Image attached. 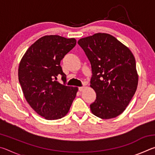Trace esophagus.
I'll return each mask as SVG.
<instances>
[{
	"label": "esophagus",
	"instance_id": "34e87169",
	"mask_svg": "<svg viewBox=\"0 0 155 155\" xmlns=\"http://www.w3.org/2000/svg\"><path fill=\"white\" fill-rule=\"evenodd\" d=\"M85 87H84V86H83V87H78V90H79L80 91H82L85 90Z\"/></svg>",
	"mask_w": 155,
	"mask_h": 155
}]
</instances>
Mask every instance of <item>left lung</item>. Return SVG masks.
I'll list each match as a JSON object with an SVG mask.
<instances>
[{"label":"left lung","mask_w":155,"mask_h":155,"mask_svg":"<svg viewBox=\"0 0 155 155\" xmlns=\"http://www.w3.org/2000/svg\"><path fill=\"white\" fill-rule=\"evenodd\" d=\"M78 44L90 60L92 71L90 87L96 99L91 111L101 119L123 113L137 90L138 74L135 57L127 46L107 33H95Z\"/></svg>","instance_id":"8db88e82"}]
</instances>
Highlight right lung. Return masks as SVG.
Here are the masks:
<instances>
[{
  "instance_id": "right-lung-1",
  "label": "right lung",
  "mask_w": 155,
  "mask_h": 155,
  "mask_svg": "<svg viewBox=\"0 0 155 155\" xmlns=\"http://www.w3.org/2000/svg\"><path fill=\"white\" fill-rule=\"evenodd\" d=\"M77 43L74 38L45 35L34 42L23 55L18 68V80L26 101L34 111L48 120H58L69 111L77 87L65 85L66 75L61 59ZM62 76L64 84L57 81Z\"/></svg>"
}]
</instances>
